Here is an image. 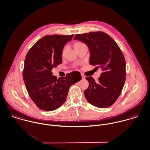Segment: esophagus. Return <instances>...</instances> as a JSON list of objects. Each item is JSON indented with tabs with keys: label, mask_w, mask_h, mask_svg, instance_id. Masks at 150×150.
Instances as JSON below:
<instances>
[{
	"label": "esophagus",
	"mask_w": 150,
	"mask_h": 150,
	"mask_svg": "<svg viewBox=\"0 0 150 150\" xmlns=\"http://www.w3.org/2000/svg\"><path fill=\"white\" fill-rule=\"evenodd\" d=\"M81 77H82V79H85V76L83 74H81Z\"/></svg>",
	"instance_id": "34e87169"
}]
</instances>
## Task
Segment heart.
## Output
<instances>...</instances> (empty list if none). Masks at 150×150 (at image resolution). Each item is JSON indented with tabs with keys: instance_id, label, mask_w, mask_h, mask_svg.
I'll return each mask as SVG.
<instances>
[{
	"instance_id": "heart-1",
	"label": "heart",
	"mask_w": 150,
	"mask_h": 150,
	"mask_svg": "<svg viewBox=\"0 0 150 150\" xmlns=\"http://www.w3.org/2000/svg\"><path fill=\"white\" fill-rule=\"evenodd\" d=\"M83 44H83L82 42H76V43L74 44V48H76V47H79V46H80V45H83ZM65 50H66V48H64L63 50V51H62V54H64V52H65Z\"/></svg>"
}]
</instances>
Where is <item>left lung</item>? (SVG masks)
<instances>
[{"label": "left lung", "instance_id": "obj_1", "mask_svg": "<svg viewBox=\"0 0 150 150\" xmlns=\"http://www.w3.org/2000/svg\"><path fill=\"white\" fill-rule=\"evenodd\" d=\"M74 40L85 43L90 52V64L102 71L98 81L86 77L89 86L84 91L87 100L100 108L112 106L119 97L126 78V61L116 42L100 31L76 34Z\"/></svg>", "mask_w": 150, "mask_h": 150}]
</instances>
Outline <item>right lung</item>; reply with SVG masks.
Returning <instances> with one entry per match:
<instances>
[{"label": "right lung", "instance_id": "obj_1", "mask_svg": "<svg viewBox=\"0 0 150 150\" xmlns=\"http://www.w3.org/2000/svg\"><path fill=\"white\" fill-rule=\"evenodd\" d=\"M73 35L45 36L25 56L23 73L25 86L31 99L43 110L52 111L61 106L70 87L81 79L79 71H72L59 79L51 71L62 63L63 48Z\"/></svg>", "mask_w": 150, "mask_h": 150}]
</instances>
